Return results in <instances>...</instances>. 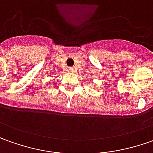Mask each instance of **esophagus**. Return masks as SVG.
Segmentation results:
<instances>
[{
  "instance_id": "34e87169",
  "label": "esophagus",
  "mask_w": 153,
  "mask_h": 153,
  "mask_svg": "<svg viewBox=\"0 0 153 153\" xmlns=\"http://www.w3.org/2000/svg\"><path fill=\"white\" fill-rule=\"evenodd\" d=\"M69 70H70L71 72H73V69H72V68H69Z\"/></svg>"
}]
</instances>
